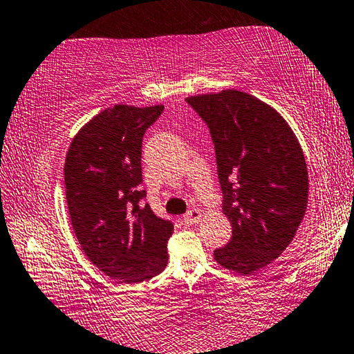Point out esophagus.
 Wrapping results in <instances>:
<instances>
[{
    "label": "esophagus",
    "instance_id": "obj_1",
    "mask_svg": "<svg viewBox=\"0 0 354 354\" xmlns=\"http://www.w3.org/2000/svg\"><path fill=\"white\" fill-rule=\"evenodd\" d=\"M201 220H203V212L199 209H192L183 215V221L187 223V225H196V223H199Z\"/></svg>",
    "mask_w": 354,
    "mask_h": 354
}]
</instances>
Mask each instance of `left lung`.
<instances>
[{
	"mask_svg": "<svg viewBox=\"0 0 354 354\" xmlns=\"http://www.w3.org/2000/svg\"><path fill=\"white\" fill-rule=\"evenodd\" d=\"M215 144L223 214L232 237L214 252L221 268L253 274L290 245L306 215L308 172L301 144L274 107L239 90L187 97Z\"/></svg>",
	"mask_w": 354,
	"mask_h": 354,
	"instance_id": "obj_1",
	"label": "left lung"
}]
</instances>
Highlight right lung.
<instances>
[{
	"mask_svg": "<svg viewBox=\"0 0 354 354\" xmlns=\"http://www.w3.org/2000/svg\"><path fill=\"white\" fill-rule=\"evenodd\" d=\"M165 106L115 104L86 122L71 142L64 185L71 225L88 259L122 283L166 268L174 225L140 199L142 138Z\"/></svg>",
	"mask_w": 354,
	"mask_h": 354,
	"instance_id": "obj_1",
	"label": "right lung"
}]
</instances>
